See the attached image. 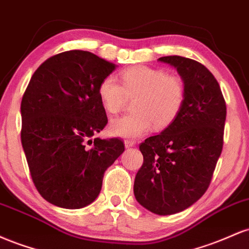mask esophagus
Masks as SVG:
<instances>
[{
	"instance_id": "esophagus-1",
	"label": "esophagus",
	"mask_w": 249,
	"mask_h": 249,
	"mask_svg": "<svg viewBox=\"0 0 249 249\" xmlns=\"http://www.w3.org/2000/svg\"><path fill=\"white\" fill-rule=\"evenodd\" d=\"M124 144H125V147L130 148V147H132V146H134V145H136V142H133V141H125Z\"/></svg>"
}]
</instances>
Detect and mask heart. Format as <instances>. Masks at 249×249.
Segmentation results:
<instances>
[{
  "label": "heart",
  "mask_w": 249,
  "mask_h": 249,
  "mask_svg": "<svg viewBox=\"0 0 249 249\" xmlns=\"http://www.w3.org/2000/svg\"><path fill=\"white\" fill-rule=\"evenodd\" d=\"M122 84L113 76L102 79L98 97L107 113L117 115L126 104L127 98H134L132 115L111 121L110 133L121 138H138L154 127H167L176 121L185 102V83L176 75H167L157 68L133 67L123 71Z\"/></svg>",
  "instance_id": "obj_1"
}]
</instances>
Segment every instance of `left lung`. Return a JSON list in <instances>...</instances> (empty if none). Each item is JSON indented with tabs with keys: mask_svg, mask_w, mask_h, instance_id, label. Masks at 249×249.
Wrapping results in <instances>:
<instances>
[{
	"mask_svg": "<svg viewBox=\"0 0 249 249\" xmlns=\"http://www.w3.org/2000/svg\"><path fill=\"white\" fill-rule=\"evenodd\" d=\"M185 83L181 111L172 124L139 145L144 162L134 179L137 201L159 215L181 212L204 196L224 145L226 102L219 83L201 63L160 57Z\"/></svg>",
	"mask_w": 249,
	"mask_h": 249,
	"instance_id": "8db88e82",
	"label": "left lung"
}]
</instances>
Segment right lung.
I'll return each instance as SVG.
<instances>
[{"instance_id": "add662e5", "label": "right lung", "mask_w": 249, "mask_h": 249, "mask_svg": "<svg viewBox=\"0 0 249 249\" xmlns=\"http://www.w3.org/2000/svg\"><path fill=\"white\" fill-rule=\"evenodd\" d=\"M115 69L89 51H64L43 62L25 89L22 146L34 185L55 206L91 204L107 168L124 152L119 138L91 139L107 124L98 87Z\"/></svg>"}]
</instances>
